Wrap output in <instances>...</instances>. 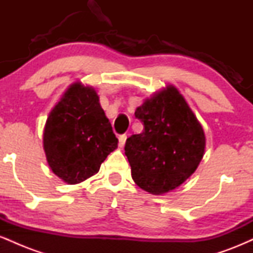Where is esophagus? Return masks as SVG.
I'll use <instances>...</instances> for the list:
<instances>
[{"label":"esophagus","mask_w":253,"mask_h":253,"mask_svg":"<svg viewBox=\"0 0 253 253\" xmlns=\"http://www.w3.org/2000/svg\"><path fill=\"white\" fill-rule=\"evenodd\" d=\"M126 139H127L126 134H121L120 136H119V146L124 147L125 143H126Z\"/></svg>","instance_id":"obj_1"}]
</instances>
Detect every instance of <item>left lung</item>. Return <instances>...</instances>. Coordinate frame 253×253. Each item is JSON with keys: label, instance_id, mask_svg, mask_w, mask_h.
Wrapping results in <instances>:
<instances>
[{"label": "left lung", "instance_id": "left-lung-1", "mask_svg": "<svg viewBox=\"0 0 253 253\" xmlns=\"http://www.w3.org/2000/svg\"><path fill=\"white\" fill-rule=\"evenodd\" d=\"M134 115L144 130L127 138L125 145L133 181L153 195L173 190L201 162L206 147L202 126L172 85L145 100Z\"/></svg>", "mask_w": 253, "mask_h": 253}]
</instances>
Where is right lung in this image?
<instances>
[{"mask_svg": "<svg viewBox=\"0 0 253 253\" xmlns=\"http://www.w3.org/2000/svg\"><path fill=\"white\" fill-rule=\"evenodd\" d=\"M117 147L118 138L95 89L71 84L43 128V150L53 173L69 184L85 181Z\"/></svg>", "mask_w": 253, "mask_h": 253, "instance_id": "add662e5", "label": "right lung"}]
</instances>
